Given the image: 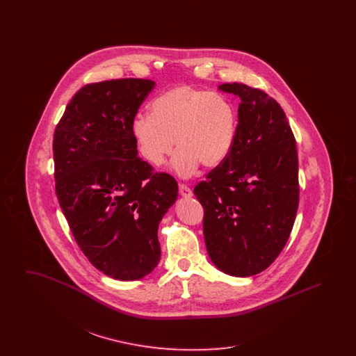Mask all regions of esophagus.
<instances>
[{
  "label": "esophagus",
  "mask_w": 356,
  "mask_h": 356,
  "mask_svg": "<svg viewBox=\"0 0 356 356\" xmlns=\"http://www.w3.org/2000/svg\"><path fill=\"white\" fill-rule=\"evenodd\" d=\"M179 192H180V195L184 196V197L192 196V189L186 186V184H179Z\"/></svg>",
  "instance_id": "obj_1"
}]
</instances>
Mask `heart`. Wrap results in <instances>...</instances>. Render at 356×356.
Wrapping results in <instances>:
<instances>
[{"instance_id": "obj_1", "label": "heart", "mask_w": 356, "mask_h": 356, "mask_svg": "<svg viewBox=\"0 0 356 356\" xmlns=\"http://www.w3.org/2000/svg\"><path fill=\"white\" fill-rule=\"evenodd\" d=\"M237 112L227 96L193 85H179L157 96L151 115H137L131 132L141 156L160 167L175 140L180 147L173 170L191 176L203 164L215 168L228 157L236 138Z\"/></svg>"}]
</instances>
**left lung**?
Here are the masks:
<instances>
[{
	"label": "left lung",
	"instance_id": "8db88e82",
	"mask_svg": "<svg viewBox=\"0 0 356 356\" xmlns=\"http://www.w3.org/2000/svg\"><path fill=\"white\" fill-rule=\"evenodd\" d=\"M237 95L236 138L228 157L197 183L204 240L213 264L252 276L283 251L299 207V164L293 132L279 102L261 89L222 84Z\"/></svg>",
	"mask_w": 356,
	"mask_h": 356
}]
</instances>
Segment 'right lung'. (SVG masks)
Masks as SVG:
<instances>
[{
    "instance_id": "obj_1",
    "label": "right lung",
    "mask_w": 356,
    "mask_h": 356,
    "mask_svg": "<svg viewBox=\"0 0 356 356\" xmlns=\"http://www.w3.org/2000/svg\"><path fill=\"white\" fill-rule=\"evenodd\" d=\"M152 80L83 86L53 135L56 195L86 259L105 275L136 280L160 260L159 222L177 199V181L137 156L131 132Z\"/></svg>"
}]
</instances>
